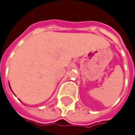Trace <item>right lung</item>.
Returning a JSON list of instances; mask_svg holds the SVG:
<instances>
[{
    "label": "right lung",
    "mask_w": 135,
    "mask_h": 135,
    "mask_svg": "<svg viewBox=\"0 0 135 135\" xmlns=\"http://www.w3.org/2000/svg\"><path fill=\"white\" fill-rule=\"evenodd\" d=\"M9 87H10V85H9ZM11 90H12V89H11Z\"/></svg>",
    "instance_id": "right-lung-1"
}]
</instances>
